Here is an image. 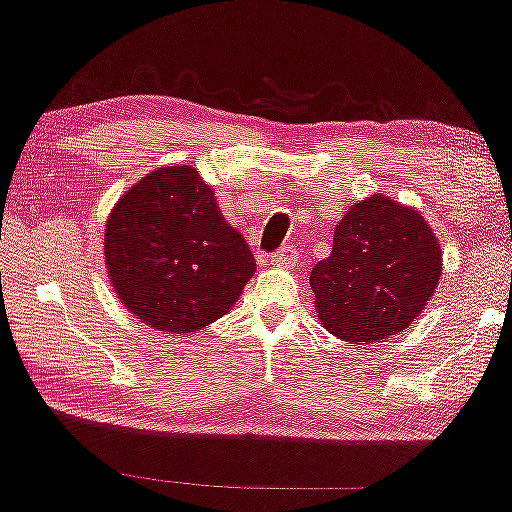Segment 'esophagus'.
<instances>
[{
  "mask_svg": "<svg viewBox=\"0 0 512 512\" xmlns=\"http://www.w3.org/2000/svg\"><path fill=\"white\" fill-rule=\"evenodd\" d=\"M271 262H274L276 267H285V269L295 267V264L299 262L297 248H295V245H283L281 250H278V252H274V255H271Z\"/></svg>",
  "mask_w": 512,
  "mask_h": 512,
  "instance_id": "esophagus-1",
  "label": "esophagus"
}]
</instances>
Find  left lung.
Wrapping results in <instances>:
<instances>
[{
  "instance_id": "1",
  "label": "left lung",
  "mask_w": 512,
  "mask_h": 512,
  "mask_svg": "<svg viewBox=\"0 0 512 512\" xmlns=\"http://www.w3.org/2000/svg\"><path fill=\"white\" fill-rule=\"evenodd\" d=\"M440 274V243L424 217L374 194L339 220L330 257L313 267L309 283L325 330L358 344L407 330Z\"/></svg>"
}]
</instances>
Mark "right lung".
Masks as SVG:
<instances>
[{"label": "right lung", "mask_w": 512, "mask_h": 512, "mask_svg": "<svg viewBox=\"0 0 512 512\" xmlns=\"http://www.w3.org/2000/svg\"><path fill=\"white\" fill-rule=\"evenodd\" d=\"M105 262L126 309L166 335L222 318L255 271L192 166L154 170L121 196L107 217Z\"/></svg>", "instance_id": "obj_1"}]
</instances>
